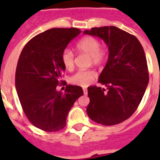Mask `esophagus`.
<instances>
[{
	"label": "esophagus",
	"mask_w": 160,
	"mask_h": 160,
	"mask_svg": "<svg viewBox=\"0 0 160 160\" xmlns=\"http://www.w3.org/2000/svg\"><path fill=\"white\" fill-rule=\"evenodd\" d=\"M83 91H84V94H85V95H87V92H88L87 89H83Z\"/></svg>",
	"instance_id": "34e87169"
}]
</instances>
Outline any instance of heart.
<instances>
[{"label":"heart","mask_w":160,"mask_h":160,"mask_svg":"<svg viewBox=\"0 0 160 160\" xmlns=\"http://www.w3.org/2000/svg\"><path fill=\"white\" fill-rule=\"evenodd\" d=\"M76 50L79 54H84L90 56L89 65H99L105 62L108 56L106 49L101 47V44L94 36H85L76 45ZM61 60L65 69L71 70L75 65V55L69 49L64 50L61 54ZM96 77V73L93 70H79L70 77V84L81 87H87Z\"/></svg>","instance_id":"obj_1"}]
</instances>
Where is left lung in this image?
Listing matches in <instances>:
<instances>
[{"instance_id": "left-lung-1", "label": "left lung", "mask_w": 160, "mask_h": 160, "mask_svg": "<svg viewBox=\"0 0 160 160\" xmlns=\"http://www.w3.org/2000/svg\"><path fill=\"white\" fill-rule=\"evenodd\" d=\"M84 34L100 37L109 50V58L97 86L88 87L87 114L103 125H114L129 119L139 106L149 83L143 46L131 34L115 26L95 27Z\"/></svg>"}]
</instances>
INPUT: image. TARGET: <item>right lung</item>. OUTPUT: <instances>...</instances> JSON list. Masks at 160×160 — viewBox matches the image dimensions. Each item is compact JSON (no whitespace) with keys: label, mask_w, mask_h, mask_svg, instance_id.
<instances>
[{"label":"right lung","mask_w":160,"mask_h":160,"mask_svg":"<svg viewBox=\"0 0 160 160\" xmlns=\"http://www.w3.org/2000/svg\"><path fill=\"white\" fill-rule=\"evenodd\" d=\"M80 33L77 28L50 29L29 41L19 57L16 71L19 100L29 121L44 131L62 129L71 107L84 94L77 85H66L64 93L56 90L65 70L61 54Z\"/></svg>","instance_id":"obj_1"}]
</instances>
